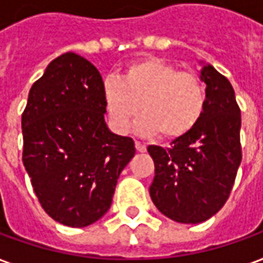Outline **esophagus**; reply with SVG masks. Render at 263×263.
<instances>
[{"label":"esophagus","instance_id":"esophagus-1","mask_svg":"<svg viewBox=\"0 0 263 263\" xmlns=\"http://www.w3.org/2000/svg\"><path fill=\"white\" fill-rule=\"evenodd\" d=\"M135 148H137V151H140V153H144L147 149V147H145V144H142L140 141H135Z\"/></svg>","mask_w":263,"mask_h":263}]
</instances>
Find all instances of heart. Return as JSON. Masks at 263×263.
<instances>
[{"label":"heart","mask_w":263,"mask_h":263,"mask_svg":"<svg viewBox=\"0 0 263 263\" xmlns=\"http://www.w3.org/2000/svg\"><path fill=\"white\" fill-rule=\"evenodd\" d=\"M102 96L115 131H129L141 110L140 131L157 132L163 140L187 135L201 121L206 103L199 78L156 57L126 65L121 78H104Z\"/></svg>","instance_id":"1"}]
</instances>
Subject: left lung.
Returning <instances> with one entry per match:
<instances>
[{
    "mask_svg": "<svg viewBox=\"0 0 263 263\" xmlns=\"http://www.w3.org/2000/svg\"><path fill=\"white\" fill-rule=\"evenodd\" d=\"M199 78L206 84L201 121L170 148H147L156 167L149 196L163 215L183 224L206 221L221 210L241 161V116L233 86L210 64H202Z\"/></svg>",
    "mask_w": 263,
    "mask_h": 263,
    "instance_id": "obj_1",
    "label": "left lung"
}]
</instances>
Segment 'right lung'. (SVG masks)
<instances>
[{
	"mask_svg": "<svg viewBox=\"0 0 263 263\" xmlns=\"http://www.w3.org/2000/svg\"><path fill=\"white\" fill-rule=\"evenodd\" d=\"M103 80L67 52L30 88L22 116L23 164L42 208L68 227H87L112 205L118 177L135 154L129 137L104 122Z\"/></svg>",
	"mask_w": 263,
	"mask_h": 263,
	"instance_id": "right-lung-1",
	"label": "right lung"
}]
</instances>
